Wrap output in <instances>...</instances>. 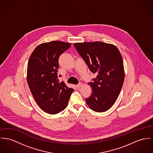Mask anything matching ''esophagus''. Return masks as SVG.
I'll return each instance as SVG.
<instances>
[{"label": "esophagus", "instance_id": "obj_1", "mask_svg": "<svg viewBox=\"0 0 153 153\" xmlns=\"http://www.w3.org/2000/svg\"><path fill=\"white\" fill-rule=\"evenodd\" d=\"M82 85V82H79V84L77 85V87L78 88H80V87H81Z\"/></svg>", "mask_w": 153, "mask_h": 153}]
</instances>
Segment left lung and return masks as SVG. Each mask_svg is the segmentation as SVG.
Returning <instances> with one entry per match:
<instances>
[{"label":"left lung","mask_w":153,"mask_h":153,"mask_svg":"<svg viewBox=\"0 0 153 153\" xmlns=\"http://www.w3.org/2000/svg\"><path fill=\"white\" fill-rule=\"evenodd\" d=\"M74 47L90 71L97 74L88 83L93 92L85 101L94 111L105 112L115 102L123 84L122 55L117 47L102 42L75 43Z\"/></svg>","instance_id":"left-lung-1"}]
</instances>
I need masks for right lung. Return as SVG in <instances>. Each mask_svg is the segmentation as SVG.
<instances>
[{"label": "right lung", "instance_id": "add662e5", "mask_svg": "<svg viewBox=\"0 0 153 153\" xmlns=\"http://www.w3.org/2000/svg\"><path fill=\"white\" fill-rule=\"evenodd\" d=\"M71 46L70 43L58 41L43 43L35 48L29 58V88L37 104L49 114L65 109L74 91L64 82H59L58 76L59 56Z\"/></svg>", "mask_w": 153, "mask_h": 153}]
</instances>
